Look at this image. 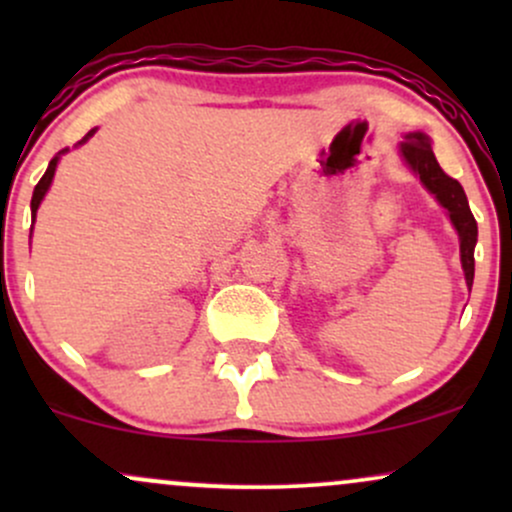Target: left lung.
Wrapping results in <instances>:
<instances>
[{"label": "left lung", "instance_id": "8db88e82", "mask_svg": "<svg viewBox=\"0 0 512 512\" xmlns=\"http://www.w3.org/2000/svg\"><path fill=\"white\" fill-rule=\"evenodd\" d=\"M399 154H402L404 161H407V166L419 175L426 190L438 199L440 207L448 209L452 226H455L457 236H460V260L464 269V281H467L469 291H472L477 221H474L472 209H469L467 195H464L462 185L455 178H450V175L438 166L426 134H419V132L407 134L404 142H399Z\"/></svg>", "mask_w": 512, "mask_h": 512}]
</instances>
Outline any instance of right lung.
<instances>
[{"mask_svg": "<svg viewBox=\"0 0 512 512\" xmlns=\"http://www.w3.org/2000/svg\"><path fill=\"white\" fill-rule=\"evenodd\" d=\"M93 134H96V129H91V132L86 134L84 139H81L79 144H84V142H88V139L93 137ZM69 149H62L60 154H57L55 158H52L50 161V166H48V170H45V175L43 178H40V182L38 185H35V190H33V199H31V214H33V221H35V211H38V207H40V202H43V197H45V192L50 190V185H52V178H55V170H57V161H60V156L62 154H67Z\"/></svg>", "mask_w": 512, "mask_h": 512, "instance_id": "right-lung-1", "label": "right lung"}]
</instances>
